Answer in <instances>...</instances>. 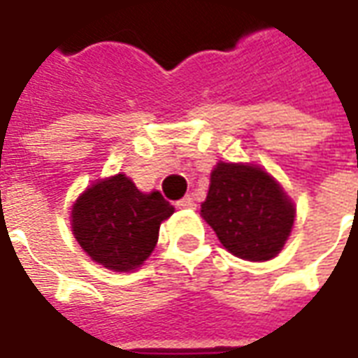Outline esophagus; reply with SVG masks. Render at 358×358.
<instances>
[{"label": "esophagus", "instance_id": "obj_1", "mask_svg": "<svg viewBox=\"0 0 358 358\" xmlns=\"http://www.w3.org/2000/svg\"><path fill=\"white\" fill-rule=\"evenodd\" d=\"M176 207H178V209H194L195 203L189 195H186V197H182L180 201H176Z\"/></svg>", "mask_w": 358, "mask_h": 358}]
</instances>
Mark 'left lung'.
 <instances>
[{"mask_svg": "<svg viewBox=\"0 0 358 358\" xmlns=\"http://www.w3.org/2000/svg\"><path fill=\"white\" fill-rule=\"evenodd\" d=\"M201 217L232 255L268 261L284 248L295 209L274 178L249 164L218 163Z\"/></svg>", "mask_w": 358, "mask_h": 358, "instance_id": "8db88e82", "label": "left lung"}]
</instances>
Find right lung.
<instances>
[{
    "label": "right lung",
    "mask_w": 358,
    "mask_h": 358,
    "mask_svg": "<svg viewBox=\"0 0 358 358\" xmlns=\"http://www.w3.org/2000/svg\"><path fill=\"white\" fill-rule=\"evenodd\" d=\"M174 207L159 192L141 194L124 174L97 182L76 199L73 232L92 261L126 272L138 268L159 240Z\"/></svg>",
    "instance_id": "obj_1"
}]
</instances>
